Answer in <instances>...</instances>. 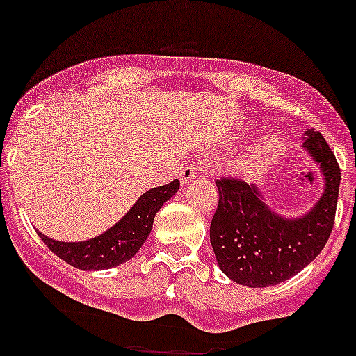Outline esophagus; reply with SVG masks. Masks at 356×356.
<instances>
[{
    "label": "esophagus",
    "mask_w": 356,
    "mask_h": 356,
    "mask_svg": "<svg viewBox=\"0 0 356 356\" xmlns=\"http://www.w3.org/2000/svg\"><path fill=\"white\" fill-rule=\"evenodd\" d=\"M197 176V171H195L194 164H185L180 168V181L181 184H188Z\"/></svg>",
    "instance_id": "34e87169"
}]
</instances>
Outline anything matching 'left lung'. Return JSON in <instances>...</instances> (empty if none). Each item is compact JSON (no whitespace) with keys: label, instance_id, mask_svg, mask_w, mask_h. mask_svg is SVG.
Listing matches in <instances>:
<instances>
[{"label":"left lung","instance_id":"left-lung-1","mask_svg":"<svg viewBox=\"0 0 356 356\" xmlns=\"http://www.w3.org/2000/svg\"><path fill=\"white\" fill-rule=\"evenodd\" d=\"M305 146L321 165L325 194L302 218H282L259 200L256 187L234 176L215 180L218 204L210 242L218 266L238 284L268 288L284 282L323 250L337 210L341 168L318 130H307Z\"/></svg>","mask_w":356,"mask_h":356}]
</instances>
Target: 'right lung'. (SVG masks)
<instances>
[{"label":"right lung","instance_id":"1","mask_svg":"<svg viewBox=\"0 0 356 356\" xmlns=\"http://www.w3.org/2000/svg\"><path fill=\"white\" fill-rule=\"evenodd\" d=\"M180 188V181L172 180L171 184L161 185L145 192L134 204L132 210L114 224L109 231L86 242H56L45 234L38 233L45 245L67 261L68 265L79 270H106L118 266L129 261L134 254L141 249L153 226L155 213L162 204L176 194Z\"/></svg>","mask_w":356,"mask_h":356}]
</instances>
